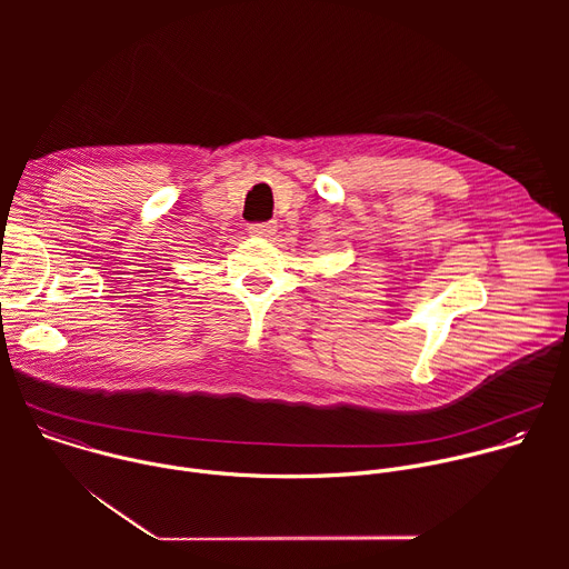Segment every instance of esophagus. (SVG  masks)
I'll return each instance as SVG.
<instances>
[{"label": "esophagus", "mask_w": 569, "mask_h": 569, "mask_svg": "<svg viewBox=\"0 0 569 569\" xmlns=\"http://www.w3.org/2000/svg\"><path fill=\"white\" fill-rule=\"evenodd\" d=\"M274 231H277V224H274L272 220H268V222H254V224H250V233H252V236L270 238V236H274Z\"/></svg>", "instance_id": "esophagus-1"}]
</instances>
